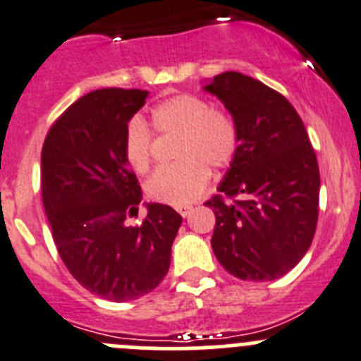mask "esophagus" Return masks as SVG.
I'll return each mask as SVG.
<instances>
[{
  "label": "esophagus",
  "instance_id": "esophagus-1",
  "mask_svg": "<svg viewBox=\"0 0 361 361\" xmlns=\"http://www.w3.org/2000/svg\"><path fill=\"white\" fill-rule=\"evenodd\" d=\"M192 209H194V208H192L190 204H181V206H176V212L180 213L181 216H188V215H190V213H192Z\"/></svg>",
  "mask_w": 361,
  "mask_h": 361
}]
</instances>
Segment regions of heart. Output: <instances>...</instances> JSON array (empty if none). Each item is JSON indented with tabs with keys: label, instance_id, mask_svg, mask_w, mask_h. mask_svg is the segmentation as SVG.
Segmentation results:
<instances>
[{
	"label": "heart",
	"instance_id": "heart-1",
	"mask_svg": "<svg viewBox=\"0 0 361 361\" xmlns=\"http://www.w3.org/2000/svg\"><path fill=\"white\" fill-rule=\"evenodd\" d=\"M152 125L159 134H178L174 159L146 181L153 201L181 206L192 202L208 185L209 167L226 169L240 149V132L234 118L197 95H176L152 111ZM153 134L145 120L134 116L125 127L123 153L135 173L152 164Z\"/></svg>",
	"mask_w": 361,
	"mask_h": 361
}]
</instances>
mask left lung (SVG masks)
I'll return each instance as SVG.
<instances>
[{"instance_id":"1","label":"left lung","mask_w":361,"mask_h":361,"mask_svg":"<svg viewBox=\"0 0 361 361\" xmlns=\"http://www.w3.org/2000/svg\"><path fill=\"white\" fill-rule=\"evenodd\" d=\"M233 114L240 149L204 204L215 213L212 248L241 281H275L309 250L319 212V166L302 118L279 92L240 72L204 86Z\"/></svg>"}]
</instances>
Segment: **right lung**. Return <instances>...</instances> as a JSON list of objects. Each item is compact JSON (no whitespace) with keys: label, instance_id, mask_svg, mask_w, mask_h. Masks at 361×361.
Masks as SVG:
<instances>
[{"label":"right lung","instance_id":"obj_1","mask_svg":"<svg viewBox=\"0 0 361 361\" xmlns=\"http://www.w3.org/2000/svg\"><path fill=\"white\" fill-rule=\"evenodd\" d=\"M148 92L106 87L80 97L42 146V199L59 257L82 288L111 302L141 298L169 271L181 215L146 204L123 153L125 127Z\"/></svg>","mask_w":361,"mask_h":361}]
</instances>
